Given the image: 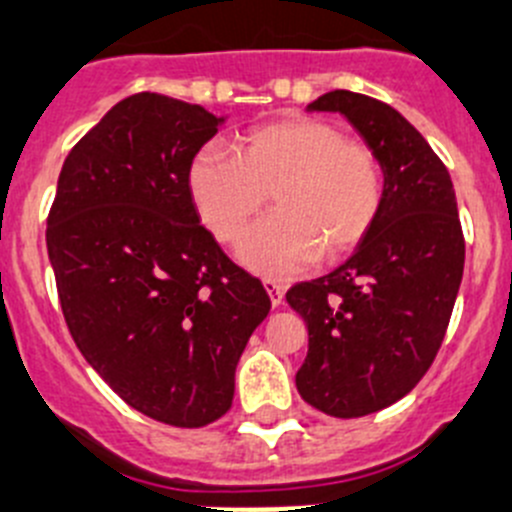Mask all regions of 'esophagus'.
<instances>
[{"label": "esophagus", "mask_w": 512, "mask_h": 512, "mask_svg": "<svg viewBox=\"0 0 512 512\" xmlns=\"http://www.w3.org/2000/svg\"><path fill=\"white\" fill-rule=\"evenodd\" d=\"M264 289H266V294H269V299L274 307H279V304L284 302V292H287V287H284V284H279V281H274V279H264Z\"/></svg>", "instance_id": "34e87169"}]
</instances>
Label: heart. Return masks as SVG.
<instances>
[{
	"label": "heart",
	"instance_id": "obj_1",
	"mask_svg": "<svg viewBox=\"0 0 512 512\" xmlns=\"http://www.w3.org/2000/svg\"><path fill=\"white\" fill-rule=\"evenodd\" d=\"M200 220L220 243L241 238L274 200L269 218L243 236L238 259L256 274L287 279L325 256L353 251L383 205V167L368 144L320 119H281L243 134L236 152L200 149L187 170Z\"/></svg>",
	"mask_w": 512,
	"mask_h": 512
}]
</instances>
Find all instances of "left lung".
I'll list each match as a JSON object with an SVG mask.
<instances>
[{"label": "left lung", "instance_id": "left-lung-1", "mask_svg": "<svg viewBox=\"0 0 512 512\" xmlns=\"http://www.w3.org/2000/svg\"><path fill=\"white\" fill-rule=\"evenodd\" d=\"M309 111H337L383 167V205L342 266L287 292L309 350L297 391L335 419L386 409L439 353L464 269L452 177L419 131L378 98L330 91Z\"/></svg>", "mask_w": 512, "mask_h": 512}]
</instances>
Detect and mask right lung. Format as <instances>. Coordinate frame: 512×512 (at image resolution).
<instances>
[{"mask_svg": "<svg viewBox=\"0 0 512 512\" xmlns=\"http://www.w3.org/2000/svg\"><path fill=\"white\" fill-rule=\"evenodd\" d=\"M223 121L149 91L119 101L65 157L45 233L83 358L131 409L180 429L231 409L236 365L271 309L187 187Z\"/></svg>", "mask_w": 512, "mask_h": 512, "instance_id": "1", "label": "right lung"}]
</instances>
